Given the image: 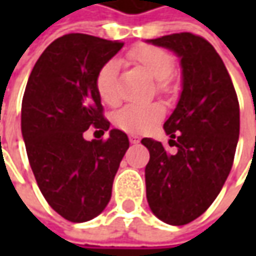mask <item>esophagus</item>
<instances>
[{"label":"esophagus","mask_w":256,"mask_h":256,"mask_svg":"<svg viewBox=\"0 0 256 256\" xmlns=\"http://www.w3.org/2000/svg\"><path fill=\"white\" fill-rule=\"evenodd\" d=\"M130 141L132 144H138L140 142V136H138L136 134H131V135H130Z\"/></svg>","instance_id":"esophagus-1"}]
</instances>
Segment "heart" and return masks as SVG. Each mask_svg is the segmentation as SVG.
Segmentation results:
<instances>
[{
  "instance_id": "heart-1",
  "label": "heart",
  "mask_w": 256,
  "mask_h": 256,
  "mask_svg": "<svg viewBox=\"0 0 256 256\" xmlns=\"http://www.w3.org/2000/svg\"><path fill=\"white\" fill-rule=\"evenodd\" d=\"M130 58L140 65L145 72L158 81V88H166V80L174 72V60L166 51L151 45H141L130 52ZM118 64L110 60L100 68L95 85L101 100L108 105L118 104L121 95L116 78ZM164 116V108L160 104H128L114 115V122L118 128L130 134H142L150 131Z\"/></svg>"
}]
</instances>
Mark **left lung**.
I'll return each mask as SVG.
<instances>
[{
  "label": "left lung",
  "mask_w": 256,
  "mask_h": 256,
  "mask_svg": "<svg viewBox=\"0 0 256 256\" xmlns=\"http://www.w3.org/2000/svg\"><path fill=\"white\" fill-rule=\"evenodd\" d=\"M148 42L180 56L182 91L164 124L176 151L168 152L151 138L141 141L150 151L146 200L161 221L185 225L211 206L230 175L240 138V104L226 66L205 38L180 32Z\"/></svg>",
  "instance_id": "obj_1"
}]
</instances>
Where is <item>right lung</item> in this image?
Returning a JSON list of instances; mask_svg holds the SVG:
<instances>
[{
  "label": "right lung",
  "mask_w": 256,
  "mask_h": 256,
  "mask_svg": "<svg viewBox=\"0 0 256 256\" xmlns=\"http://www.w3.org/2000/svg\"><path fill=\"white\" fill-rule=\"evenodd\" d=\"M124 46L86 34H66L46 46L28 78L21 131L40 191L62 218L85 222L105 210L130 141L111 130L108 140L86 141L94 125L108 131L95 78Z\"/></svg>",
  "instance_id": "1"
}]
</instances>
